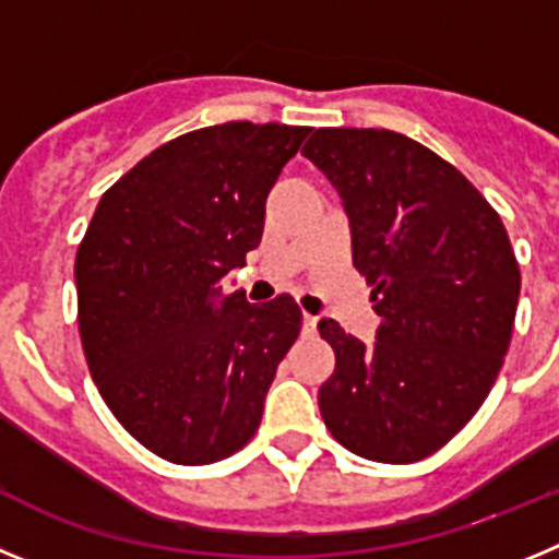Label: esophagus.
<instances>
[{"instance_id":"34e87169","label":"esophagus","mask_w":559,"mask_h":559,"mask_svg":"<svg viewBox=\"0 0 559 559\" xmlns=\"http://www.w3.org/2000/svg\"><path fill=\"white\" fill-rule=\"evenodd\" d=\"M305 335H313L316 333V324H319V319H316V316H310V313H305Z\"/></svg>"}]
</instances>
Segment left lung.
<instances>
[{"label": "left lung", "mask_w": 559, "mask_h": 559, "mask_svg": "<svg viewBox=\"0 0 559 559\" xmlns=\"http://www.w3.org/2000/svg\"><path fill=\"white\" fill-rule=\"evenodd\" d=\"M302 153L344 201L380 316L372 347L319 322L335 353L324 426L355 456L419 462L471 423L501 372L521 294L510 235L451 162L403 133L319 128Z\"/></svg>", "instance_id": "1"}]
</instances>
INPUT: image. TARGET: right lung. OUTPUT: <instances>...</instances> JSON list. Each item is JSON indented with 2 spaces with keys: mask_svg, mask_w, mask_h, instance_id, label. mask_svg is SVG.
Returning <instances> with one entry per match:
<instances>
[{
  "mask_svg": "<svg viewBox=\"0 0 559 559\" xmlns=\"http://www.w3.org/2000/svg\"><path fill=\"white\" fill-rule=\"evenodd\" d=\"M308 133L246 120L181 133L103 192L78 246L88 372L120 426L167 462L240 451L302 330L290 296L249 305L224 280L260 246L269 190Z\"/></svg>",
  "mask_w": 559,
  "mask_h": 559,
  "instance_id": "add662e5",
  "label": "right lung"
}]
</instances>
